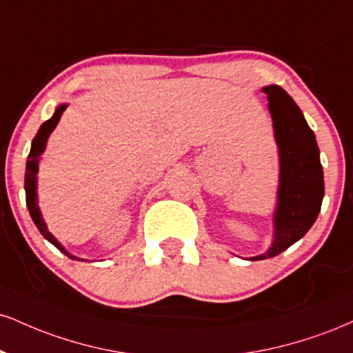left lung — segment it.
<instances>
[{"mask_svg": "<svg viewBox=\"0 0 353 353\" xmlns=\"http://www.w3.org/2000/svg\"><path fill=\"white\" fill-rule=\"evenodd\" d=\"M261 90L268 95L273 120L279 184L273 214V241L263 254L246 258L250 261L273 258L303 239L316 222L324 199L319 146L303 112L279 85H268Z\"/></svg>", "mask_w": 353, "mask_h": 353, "instance_id": "8db88e82", "label": "left lung"}]
</instances>
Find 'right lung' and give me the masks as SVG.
<instances>
[{
    "mask_svg": "<svg viewBox=\"0 0 353 353\" xmlns=\"http://www.w3.org/2000/svg\"><path fill=\"white\" fill-rule=\"evenodd\" d=\"M65 108H67V103L59 105V107L55 108V112H54L52 117H50L48 121L42 123L39 131H37V134L34 136L32 144H31V151H29L28 163H26V177H24V190H26L28 210H29V214H31L32 222L36 223L37 230L41 232V235L44 236V239L48 240V241H50V243H52L55 248L61 250L63 254H67V256L72 258V260L87 261V260H83V258L74 256V254L67 252V250L63 248V245L61 243V241L55 239L52 233L49 232L48 223H46L44 219H42L39 203H37V172H39L41 156H42V152L46 151V144H48L49 136L54 131L55 126H57V123H59V120H61L62 113L65 112Z\"/></svg>",
    "mask_w": 353,
    "mask_h": 353,
    "instance_id": "right-lung-1",
    "label": "right lung"
}]
</instances>
